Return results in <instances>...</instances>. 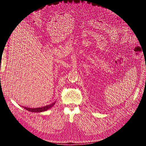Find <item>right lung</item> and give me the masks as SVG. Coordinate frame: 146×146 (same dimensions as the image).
<instances>
[{"instance_id": "obj_1", "label": "right lung", "mask_w": 146, "mask_h": 146, "mask_svg": "<svg viewBox=\"0 0 146 146\" xmlns=\"http://www.w3.org/2000/svg\"><path fill=\"white\" fill-rule=\"evenodd\" d=\"M56 103V102H54V103H52L50 105H48L45 106V107H42L41 108H28V107H23V108H24L25 110H28L29 111L31 112H35V113H40V112H42V111H47V110H48L49 108H52L53 106L55 105V104Z\"/></svg>"}]
</instances>
